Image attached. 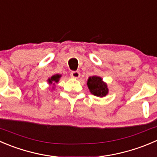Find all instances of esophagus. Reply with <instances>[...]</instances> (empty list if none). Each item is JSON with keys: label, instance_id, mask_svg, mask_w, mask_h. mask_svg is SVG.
Returning a JSON list of instances; mask_svg holds the SVG:
<instances>
[{"label": "esophagus", "instance_id": "esophagus-1", "mask_svg": "<svg viewBox=\"0 0 157 157\" xmlns=\"http://www.w3.org/2000/svg\"><path fill=\"white\" fill-rule=\"evenodd\" d=\"M71 76L72 78L74 79H78L79 77H80V74L79 71H72L71 74Z\"/></svg>", "mask_w": 157, "mask_h": 157}]
</instances>
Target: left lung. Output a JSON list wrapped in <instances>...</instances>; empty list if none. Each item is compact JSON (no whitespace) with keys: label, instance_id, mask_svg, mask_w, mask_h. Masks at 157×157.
I'll list each match as a JSON object with an SVG mask.
<instances>
[{"label":"left lung","instance_id":"8db88e82","mask_svg":"<svg viewBox=\"0 0 157 157\" xmlns=\"http://www.w3.org/2000/svg\"><path fill=\"white\" fill-rule=\"evenodd\" d=\"M86 84H87L90 92L96 97H106L109 93L107 84L99 76L95 75L90 77L86 82Z\"/></svg>","mask_w":157,"mask_h":157}]
</instances>
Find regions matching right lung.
<instances>
[{"label": "right lung", "instance_id": "obj_1", "mask_svg": "<svg viewBox=\"0 0 157 157\" xmlns=\"http://www.w3.org/2000/svg\"><path fill=\"white\" fill-rule=\"evenodd\" d=\"M62 77L61 74H54V75L51 76V77H50V78H48V83H49V85H51V86H52V89L51 90H54L56 87V83H57L59 82V80H60V77Z\"/></svg>", "mask_w": 157, "mask_h": 157}]
</instances>
